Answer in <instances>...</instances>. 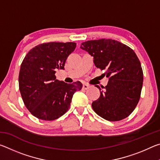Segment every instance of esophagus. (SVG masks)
Listing matches in <instances>:
<instances>
[{"instance_id": "obj_1", "label": "esophagus", "mask_w": 160, "mask_h": 160, "mask_svg": "<svg viewBox=\"0 0 160 160\" xmlns=\"http://www.w3.org/2000/svg\"><path fill=\"white\" fill-rule=\"evenodd\" d=\"M89 88H90V86H89L88 85H87V84H83V85H82L83 90H88Z\"/></svg>"}]
</instances>
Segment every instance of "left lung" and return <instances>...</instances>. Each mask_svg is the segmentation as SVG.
Instances as JSON below:
<instances>
[{"label": "left lung", "instance_id": "obj_1", "mask_svg": "<svg viewBox=\"0 0 160 160\" xmlns=\"http://www.w3.org/2000/svg\"><path fill=\"white\" fill-rule=\"evenodd\" d=\"M80 48L93 56L95 66L105 70L109 78L100 97L92 104L97 114L109 121L126 118L139 102L143 72L136 54L128 46L116 40L101 39L82 42Z\"/></svg>", "mask_w": 160, "mask_h": 160}]
</instances>
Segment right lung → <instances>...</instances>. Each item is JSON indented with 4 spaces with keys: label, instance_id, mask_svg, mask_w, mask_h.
Instances as JSON below:
<instances>
[{
    "label": "right lung",
    "instance_id": "obj_1",
    "mask_svg": "<svg viewBox=\"0 0 160 160\" xmlns=\"http://www.w3.org/2000/svg\"><path fill=\"white\" fill-rule=\"evenodd\" d=\"M74 42H48L29 51L21 64L19 88L25 107L42 120L61 117L70 108L73 94L82 89L80 81L68 84L56 79V70L64 69L75 50Z\"/></svg>",
    "mask_w": 160,
    "mask_h": 160
}]
</instances>
